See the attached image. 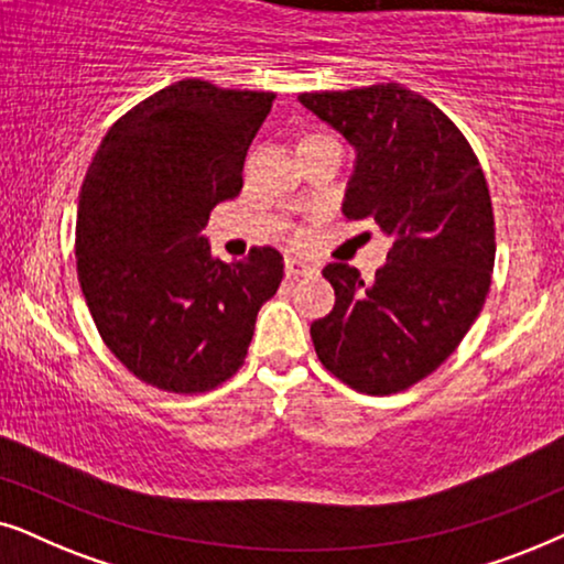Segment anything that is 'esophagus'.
<instances>
[{
  "instance_id": "esophagus-1",
  "label": "esophagus",
  "mask_w": 564,
  "mask_h": 564,
  "mask_svg": "<svg viewBox=\"0 0 564 564\" xmlns=\"http://www.w3.org/2000/svg\"><path fill=\"white\" fill-rule=\"evenodd\" d=\"M317 273V265L314 262H306L302 258H286V275L289 278H302Z\"/></svg>"
}]
</instances>
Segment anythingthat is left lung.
<instances>
[{
	"instance_id": "left-lung-1",
	"label": "left lung",
	"mask_w": 564,
	"mask_h": 564,
	"mask_svg": "<svg viewBox=\"0 0 564 564\" xmlns=\"http://www.w3.org/2000/svg\"><path fill=\"white\" fill-rule=\"evenodd\" d=\"M299 102L356 152L343 214L389 237L387 265L364 281L329 262L335 306L312 322L322 366L366 394L402 392L438 369L490 291L495 219L482 167L444 112L394 82Z\"/></svg>"
}]
</instances>
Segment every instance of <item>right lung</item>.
Wrapping results in <instances>:
<instances>
[{
	"mask_svg": "<svg viewBox=\"0 0 564 564\" xmlns=\"http://www.w3.org/2000/svg\"><path fill=\"white\" fill-rule=\"evenodd\" d=\"M273 93L183 79L105 133L77 212V275L97 333L133 377L195 394L239 371L283 258H212L208 214L242 191Z\"/></svg>",
	"mask_w": 564,
	"mask_h": 564,
	"instance_id": "add662e5",
	"label": "right lung"
}]
</instances>
